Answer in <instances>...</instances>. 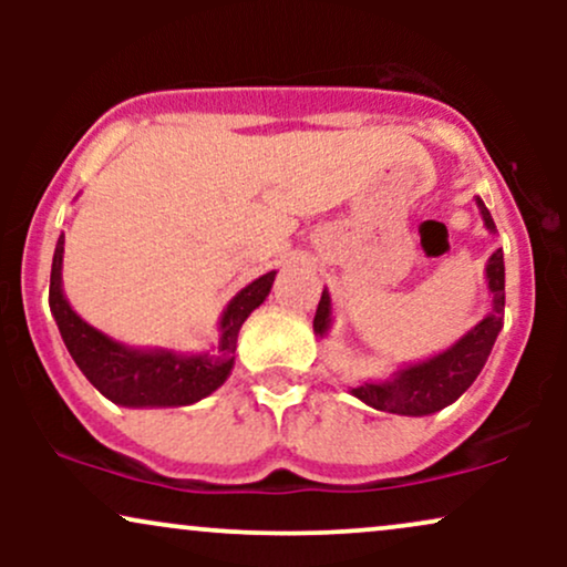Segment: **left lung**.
<instances>
[{"instance_id":"obj_1","label":"left lung","mask_w":567,"mask_h":567,"mask_svg":"<svg viewBox=\"0 0 567 567\" xmlns=\"http://www.w3.org/2000/svg\"><path fill=\"white\" fill-rule=\"evenodd\" d=\"M477 207L483 213L485 229L496 234V224H493L491 213L480 197ZM485 277L487 290H491V315L485 320L474 324L470 333L458 338L451 349L440 351L424 362H415V365L400 368L386 381H368L362 386H354L351 394L370 408L396 415H429L458 400L477 379L480 370L485 368L496 336L504 328V252H501V247L487 258ZM328 328L330 292L322 290L315 315V333L324 336Z\"/></svg>"}]
</instances>
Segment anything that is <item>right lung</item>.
I'll list each match as a JSON object with an SVG mask.
<instances>
[{"mask_svg": "<svg viewBox=\"0 0 567 567\" xmlns=\"http://www.w3.org/2000/svg\"><path fill=\"white\" fill-rule=\"evenodd\" d=\"M63 234L58 237L50 271V311L76 368L103 396L125 408H181L213 394L229 379L243 322L275 285L277 271L252 279L224 309L216 354H175L167 349H133L114 341L71 309L63 296Z\"/></svg>", "mask_w": 567, "mask_h": 567, "instance_id": "obj_1", "label": "right lung"}]
</instances>
